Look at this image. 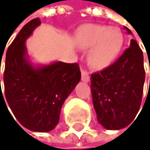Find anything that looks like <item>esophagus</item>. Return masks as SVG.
I'll list each match as a JSON object with an SVG mask.
<instances>
[{"mask_svg": "<svg viewBox=\"0 0 150 150\" xmlns=\"http://www.w3.org/2000/svg\"><path fill=\"white\" fill-rule=\"evenodd\" d=\"M81 79L83 81L85 82H88L90 80V76H89V73L85 69H81Z\"/></svg>", "mask_w": 150, "mask_h": 150, "instance_id": "1", "label": "esophagus"}]
</instances>
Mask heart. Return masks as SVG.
I'll use <instances>...</instances> for the list:
<instances>
[{"label":"heart","instance_id":"b5f03b06","mask_svg":"<svg viewBox=\"0 0 150 150\" xmlns=\"http://www.w3.org/2000/svg\"><path fill=\"white\" fill-rule=\"evenodd\" d=\"M76 42L81 48L90 49L89 64L92 68L101 70L108 67L118 55L123 36L118 28L89 24L79 31Z\"/></svg>","mask_w":150,"mask_h":150}]
</instances>
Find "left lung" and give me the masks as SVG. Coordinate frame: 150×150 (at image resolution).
I'll return each instance as SVG.
<instances>
[{
  "label": "left lung",
  "instance_id": "8db88e82",
  "mask_svg": "<svg viewBox=\"0 0 150 150\" xmlns=\"http://www.w3.org/2000/svg\"><path fill=\"white\" fill-rule=\"evenodd\" d=\"M144 79V54L135 40L113 64L92 74V101L101 125L119 130L135 119L142 104Z\"/></svg>",
  "mask_w": 150,
  "mask_h": 150
}]
</instances>
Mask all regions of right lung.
<instances>
[{
	"mask_svg": "<svg viewBox=\"0 0 150 150\" xmlns=\"http://www.w3.org/2000/svg\"><path fill=\"white\" fill-rule=\"evenodd\" d=\"M40 24V18L28 22L7 48L4 90L1 92L0 79V100L8 104L15 118L25 128L48 132L58 124L62 105L80 80L81 73L77 63L55 62L40 68L30 64L26 57L25 40Z\"/></svg>",
	"mask_w": 150,
	"mask_h": 150,
	"instance_id": "right-lung-1",
	"label": "right lung"
}]
</instances>
